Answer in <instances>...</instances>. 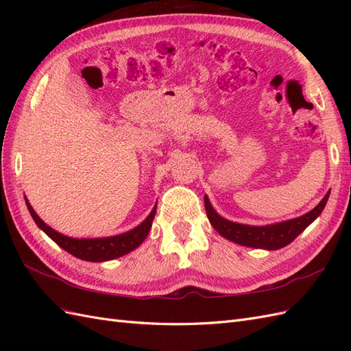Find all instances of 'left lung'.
Segmentation results:
<instances>
[{"instance_id": "1", "label": "left lung", "mask_w": 351, "mask_h": 351, "mask_svg": "<svg viewBox=\"0 0 351 351\" xmlns=\"http://www.w3.org/2000/svg\"><path fill=\"white\" fill-rule=\"evenodd\" d=\"M328 197H329V192L321 200L319 205L313 208L311 212H307V214H304L303 217L280 222V224L265 226V227H252V226L237 224V222H231L226 218L219 217L214 210V208L210 206L209 199L206 196H205V209L212 227H214L222 237H226L237 244H241V246L277 250L287 246V244H290L302 231H304L307 226L312 224V222L321 215V212L326 205Z\"/></svg>"}]
</instances>
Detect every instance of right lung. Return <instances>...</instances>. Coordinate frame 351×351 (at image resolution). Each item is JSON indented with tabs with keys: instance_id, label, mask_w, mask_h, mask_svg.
Wrapping results in <instances>:
<instances>
[{
	"instance_id": "add662e5",
	"label": "right lung",
	"mask_w": 351,
	"mask_h": 351,
	"mask_svg": "<svg viewBox=\"0 0 351 351\" xmlns=\"http://www.w3.org/2000/svg\"><path fill=\"white\" fill-rule=\"evenodd\" d=\"M26 205L32 218H34V221L36 222V226L42 231H45V234L48 237H51L60 247L73 254V256H76L82 261H89V262L111 261L115 258H120L123 254L136 249L146 239L147 232H149L152 227V221L155 218V212H156V206H155L149 214V217H147L141 226H137L136 228L127 231L120 236L104 237V239H71L67 236H62L56 230L48 227L45 222L36 215V212L30 206L27 199H26Z\"/></svg>"
}]
</instances>
